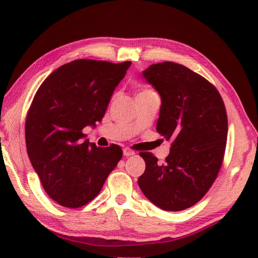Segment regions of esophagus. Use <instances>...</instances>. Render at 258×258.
<instances>
[{"instance_id":"esophagus-1","label":"esophagus","mask_w":258,"mask_h":258,"mask_svg":"<svg viewBox=\"0 0 258 258\" xmlns=\"http://www.w3.org/2000/svg\"><path fill=\"white\" fill-rule=\"evenodd\" d=\"M123 154H124L125 157H131V156H134L135 152L132 151V150H130V149H124L123 150Z\"/></svg>"}]
</instances>
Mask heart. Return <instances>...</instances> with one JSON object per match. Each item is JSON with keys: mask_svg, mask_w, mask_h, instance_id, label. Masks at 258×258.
<instances>
[{"mask_svg": "<svg viewBox=\"0 0 258 258\" xmlns=\"http://www.w3.org/2000/svg\"><path fill=\"white\" fill-rule=\"evenodd\" d=\"M144 91H150V90H143V91H141V92H144Z\"/></svg>", "mask_w": 258, "mask_h": 258, "instance_id": "b5f03b06", "label": "heart"}]
</instances>
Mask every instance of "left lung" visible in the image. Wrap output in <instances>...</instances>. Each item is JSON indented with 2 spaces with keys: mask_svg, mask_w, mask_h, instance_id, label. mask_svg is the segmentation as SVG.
<instances>
[{
  "mask_svg": "<svg viewBox=\"0 0 258 258\" xmlns=\"http://www.w3.org/2000/svg\"><path fill=\"white\" fill-rule=\"evenodd\" d=\"M142 76L161 97L157 131L171 140V148L162 165L152 153H140L145 171L139 186L158 208L188 209L208 193L221 168L228 134L226 107L217 88L184 65L152 64Z\"/></svg>",
  "mask_w": 258,
  "mask_h": 258,
  "instance_id": "obj_1",
  "label": "left lung"
}]
</instances>
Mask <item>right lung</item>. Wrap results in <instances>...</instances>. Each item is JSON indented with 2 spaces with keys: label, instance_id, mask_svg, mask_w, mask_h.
Instances as JSON below:
<instances>
[{
  "label": "right lung",
  "instance_id": "right-lung-1",
  "mask_svg": "<svg viewBox=\"0 0 258 258\" xmlns=\"http://www.w3.org/2000/svg\"><path fill=\"white\" fill-rule=\"evenodd\" d=\"M131 62L76 59L41 83L26 119L27 152L46 193L77 209L99 194L123 157L120 147L97 148L82 130L104 117Z\"/></svg>",
  "mask_w": 258,
  "mask_h": 258
}]
</instances>
